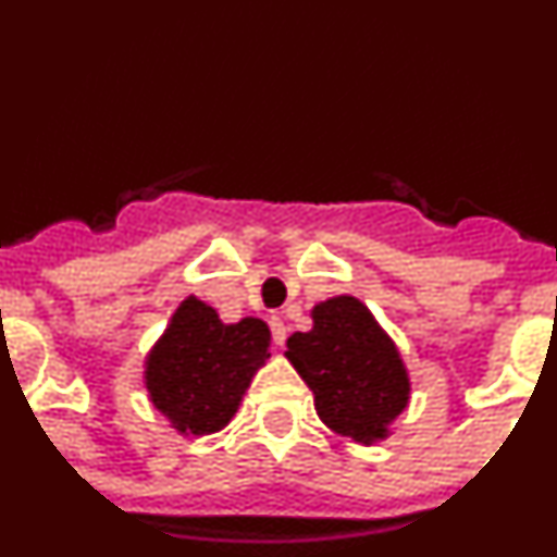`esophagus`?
Instances as JSON below:
<instances>
[{
    "label": "esophagus",
    "instance_id": "esophagus-1",
    "mask_svg": "<svg viewBox=\"0 0 557 557\" xmlns=\"http://www.w3.org/2000/svg\"><path fill=\"white\" fill-rule=\"evenodd\" d=\"M270 332H273L275 346H284V339H287V326H284V321L278 318V314H273V318H270Z\"/></svg>",
    "mask_w": 557,
    "mask_h": 557
}]
</instances>
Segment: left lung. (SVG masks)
<instances>
[{
	"instance_id": "obj_1",
	"label": "left lung",
	"mask_w": 557,
	"mask_h": 557,
	"mask_svg": "<svg viewBox=\"0 0 557 557\" xmlns=\"http://www.w3.org/2000/svg\"><path fill=\"white\" fill-rule=\"evenodd\" d=\"M284 357L301 373L323 424L357 444H376L410 401L396 343L354 295L312 309V329L287 339Z\"/></svg>"
}]
</instances>
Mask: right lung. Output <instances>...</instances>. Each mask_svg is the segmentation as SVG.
Masks as SVG:
<instances>
[{"instance_id": "1", "label": "right lung", "mask_w": 557, "mask_h": 557, "mask_svg": "<svg viewBox=\"0 0 557 557\" xmlns=\"http://www.w3.org/2000/svg\"><path fill=\"white\" fill-rule=\"evenodd\" d=\"M268 323H223L209 304L189 295L147 354L145 387L152 407L186 437L220 432L268 362Z\"/></svg>"}]
</instances>
